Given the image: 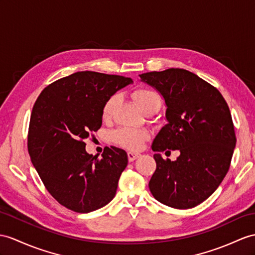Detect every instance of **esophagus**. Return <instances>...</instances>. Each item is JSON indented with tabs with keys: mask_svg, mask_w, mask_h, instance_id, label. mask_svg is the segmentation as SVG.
Listing matches in <instances>:
<instances>
[{
	"mask_svg": "<svg viewBox=\"0 0 255 255\" xmlns=\"http://www.w3.org/2000/svg\"><path fill=\"white\" fill-rule=\"evenodd\" d=\"M139 156H140L139 152H134V151H128V157L129 162H132V161L136 160Z\"/></svg>",
	"mask_w": 255,
	"mask_h": 255,
	"instance_id": "34e87169",
	"label": "esophagus"
}]
</instances>
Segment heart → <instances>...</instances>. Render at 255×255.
Returning a JSON list of instances; mask_svg holds the SVG:
<instances>
[{"label": "heart", "instance_id": "obj_1", "mask_svg": "<svg viewBox=\"0 0 255 255\" xmlns=\"http://www.w3.org/2000/svg\"><path fill=\"white\" fill-rule=\"evenodd\" d=\"M133 97L138 107L144 111L145 109L154 106V105H161V98L157 92L150 89H138L133 93ZM117 104V96L114 95L109 97L105 102L102 117L104 120H108L113 116L115 106ZM148 134L145 131L134 128H120L114 134L116 142L122 147L129 149V150H138L141 148L144 141L147 139Z\"/></svg>", "mask_w": 255, "mask_h": 255}]
</instances>
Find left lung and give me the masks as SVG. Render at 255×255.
<instances>
[{"label":"left lung","mask_w":255,"mask_h":255,"mask_svg":"<svg viewBox=\"0 0 255 255\" xmlns=\"http://www.w3.org/2000/svg\"><path fill=\"white\" fill-rule=\"evenodd\" d=\"M139 77L159 92L166 107V124L151 145L157 169L149 189L165 206L194 208L213 194L231 165L236 136L227 103L214 86L185 69ZM166 148L181 154L164 160L159 152Z\"/></svg>","instance_id":"1"}]
</instances>
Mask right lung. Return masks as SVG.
<instances>
[{
  "mask_svg": "<svg viewBox=\"0 0 255 255\" xmlns=\"http://www.w3.org/2000/svg\"><path fill=\"white\" fill-rule=\"evenodd\" d=\"M132 83L131 78L79 71L49 84L36 99L28 150L43 184L61 206L89 213L114 199L128 153L111 146L98 158L86 152L83 140L102 127L105 102Z\"/></svg>",
  "mask_w": 255,
  "mask_h": 255,
  "instance_id": "add662e5",
  "label": "right lung"
}]
</instances>
